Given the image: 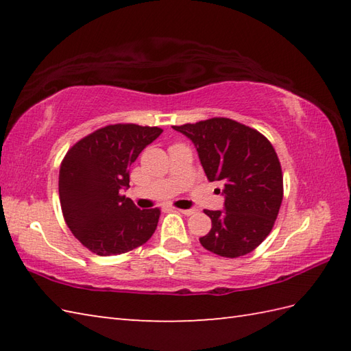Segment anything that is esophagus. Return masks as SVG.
<instances>
[{"label":"esophagus","mask_w":351,"mask_h":351,"mask_svg":"<svg viewBox=\"0 0 351 351\" xmlns=\"http://www.w3.org/2000/svg\"><path fill=\"white\" fill-rule=\"evenodd\" d=\"M175 211L181 213V214H184V215H191V214H195V210H180V208H175Z\"/></svg>","instance_id":"obj_1"}]
</instances>
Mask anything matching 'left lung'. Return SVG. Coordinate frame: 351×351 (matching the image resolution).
<instances>
[{
  "instance_id": "left-lung-1",
  "label": "left lung",
  "mask_w": 351,
  "mask_h": 351,
  "mask_svg": "<svg viewBox=\"0 0 351 351\" xmlns=\"http://www.w3.org/2000/svg\"><path fill=\"white\" fill-rule=\"evenodd\" d=\"M173 130L195 143L208 181L223 185L225 211L205 210L213 228L199 238L200 244L219 256L247 255L271 232L283 199L282 167L273 145L259 131L228 117Z\"/></svg>"
}]
</instances>
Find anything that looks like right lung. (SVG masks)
I'll return each mask as SVG.
<instances>
[{
    "label": "right lung",
    "instance_id": "right-lung-1",
    "mask_svg": "<svg viewBox=\"0 0 351 351\" xmlns=\"http://www.w3.org/2000/svg\"><path fill=\"white\" fill-rule=\"evenodd\" d=\"M162 132L158 126L107 125L81 138L64 155L58 195L66 225L99 256L122 255L145 244L161 211L138 210L122 190L138 154Z\"/></svg>",
    "mask_w": 351,
    "mask_h": 351
}]
</instances>
